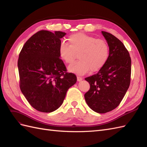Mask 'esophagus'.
<instances>
[{
	"label": "esophagus",
	"mask_w": 147,
	"mask_h": 147,
	"mask_svg": "<svg viewBox=\"0 0 147 147\" xmlns=\"http://www.w3.org/2000/svg\"><path fill=\"white\" fill-rule=\"evenodd\" d=\"M83 80V78L82 77H77V81L78 82H80L82 81Z\"/></svg>",
	"instance_id": "1"
}]
</instances>
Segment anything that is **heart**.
Listing matches in <instances>:
<instances>
[{
	"mask_svg": "<svg viewBox=\"0 0 147 147\" xmlns=\"http://www.w3.org/2000/svg\"><path fill=\"white\" fill-rule=\"evenodd\" d=\"M69 44L63 42L59 47V55L67 64H72L78 53L80 61L70 65V72L84 75L91 70L96 72L102 69L108 61L110 48L107 42L84 33L69 36Z\"/></svg>",
	"mask_w": 147,
	"mask_h": 147,
	"instance_id": "obj_1",
	"label": "heart"
}]
</instances>
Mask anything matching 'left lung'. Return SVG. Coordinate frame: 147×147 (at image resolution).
<instances>
[{
    "label": "left lung",
    "mask_w": 147,
    "mask_h": 147,
    "mask_svg": "<svg viewBox=\"0 0 147 147\" xmlns=\"http://www.w3.org/2000/svg\"><path fill=\"white\" fill-rule=\"evenodd\" d=\"M102 34L109 46V57L98 73L85 78L90 89L84 99L93 111L105 113L117 107L129 87L131 59L118 38L105 31Z\"/></svg>",
    "instance_id": "8db88e82"
}]
</instances>
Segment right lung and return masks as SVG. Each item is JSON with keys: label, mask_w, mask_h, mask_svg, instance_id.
<instances>
[{"label": "right lung", "mask_w": 147, "mask_h": 147, "mask_svg": "<svg viewBox=\"0 0 147 147\" xmlns=\"http://www.w3.org/2000/svg\"><path fill=\"white\" fill-rule=\"evenodd\" d=\"M66 34L40 30L25 43L18 61L20 87L30 105L39 112H52L63 103L69 88L77 82L59 55Z\"/></svg>", "instance_id": "right-lung-1"}]
</instances>
